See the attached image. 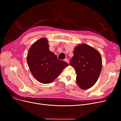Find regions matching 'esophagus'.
Here are the masks:
<instances>
[{"instance_id": "obj_1", "label": "esophagus", "mask_w": 121, "mask_h": 121, "mask_svg": "<svg viewBox=\"0 0 121 121\" xmlns=\"http://www.w3.org/2000/svg\"><path fill=\"white\" fill-rule=\"evenodd\" d=\"M65 60V62H66L67 63H69V60H68L67 58H66V59H65V60Z\"/></svg>"}]
</instances>
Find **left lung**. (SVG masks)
Here are the masks:
<instances>
[{
    "mask_svg": "<svg viewBox=\"0 0 121 121\" xmlns=\"http://www.w3.org/2000/svg\"><path fill=\"white\" fill-rule=\"evenodd\" d=\"M70 65L75 70L76 81L79 87L87 89L93 86L100 75L102 60L97 50L86 44L75 47Z\"/></svg>",
    "mask_w": 121,
    "mask_h": 121,
    "instance_id": "obj_1",
    "label": "left lung"
}]
</instances>
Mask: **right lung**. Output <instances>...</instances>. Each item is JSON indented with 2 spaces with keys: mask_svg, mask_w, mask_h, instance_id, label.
Instances as JSON below:
<instances>
[{
  "mask_svg": "<svg viewBox=\"0 0 121 121\" xmlns=\"http://www.w3.org/2000/svg\"><path fill=\"white\" fill-rule=\"evenodd\" d=\"M47 39L41 38L30 48L27 61L33 76L38 82L47 84L52 82L68 64L58 59L49 50Z\"/></svg>",
  "mask_w": 121,
  "mask_h": 121,
  "instance_id": "1",
  "label": "right lung"
}]
</instances>
